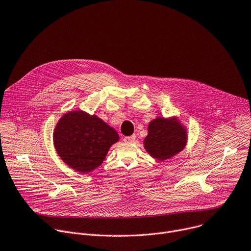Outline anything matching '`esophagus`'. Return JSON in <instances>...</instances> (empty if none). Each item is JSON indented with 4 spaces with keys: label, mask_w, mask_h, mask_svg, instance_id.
<instances>
[{
    "label": "esophagus",
    "mask_w": 251,
    "mask_h": 251,
    "mask_svg": "<svg viewBox=\"0 0 251 251\" xmlns=\"http://www.w3.org/2000/svg\"><path fill=\"white\" fill-rule=\"evenodd\" d=\"M124 139H125V141H126V142H132V141H134V139H135V135L133 134V135H130V136H126Z\"/></svg>",
    "instance_id": "esophagus-1"
}]
</instances>
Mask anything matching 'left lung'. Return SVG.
Here are the masks:
<instances>
[{
    "mask_svg": "<svg viewBox=\"0 0 251 251\" xmlns=\"http://www.w3.org/2000/svg\"><path fill=\"white\" fill-rule=\"evenodd\" d=\"M186 139V131L176 120L157 118L150 122L143 143L150 155L162 161L180 152Z\"/></svg>",
    "mask_w": 251,
    "mask_h": 251,
    "instance_id": "1",
    "label": "left lung"
}]
</instances>
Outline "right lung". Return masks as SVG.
<instances>
[{"label": "right lung", "instance_id": "right-lung-1", "mask_svg": "<svg viewBox=\"0 0 251 251\" xmlns=\"http://www.w3.org/2000/svg\"><path fill=\"white\" fill-rule=\"evenodd\" d=\"M118 140L119 135L114 128L98 117L82 111L64 115L53 134L58 155L81 173L91 172L101 165L111 145Z\"/></svg>", "mask_w": 251, "mask_h": 251}]
</instances>
